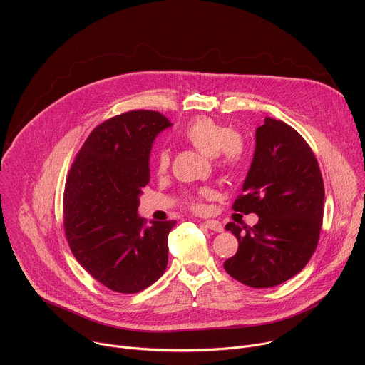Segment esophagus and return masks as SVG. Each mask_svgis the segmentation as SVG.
<instances>
[{
    "mask_svg": "<svg viewBox=\"0 0 365 365\" xmlns=\"http://www.w3.org/2000/svg\"><path fill=\"white\" fill-rule=\"evenodd\" d=\"M206 228H210L211 231H215V232H222L224 231V227L220 221H215V220H207L203 222Z\"/></svg>",
    "mask_w": 365,
    "mask_h": 365,
    "instance_id": "obj_1",
    "label": "esophagus"
}]
</instances>
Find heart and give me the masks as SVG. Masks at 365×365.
Returning a JSON list of instances; mask_svg holds the SVG:
<instances>
[{
    "mask_svg": "<svg viewBox=\"0 0 365 365\" xmlns=\"http://www.w3.org/2000/svg\"><path fill=\"white\" fill-rule=\"evenodd\" d=\"M180 138L202 151L210 158L220 155L221 166L227 170L238 169L244 162V145L237 133L210 117H196L189 121L179 133ZM155 170L163 173L169 166V153L162 150L155 155ZM215 189L205 186L186 196V205L190 210L200 212L205 210V202L214 199Z\"/></svg>",
    "mask_w": 365,
    "mask_h": 365,
    "instance_id": "1",
    "label": "heart"
}]
</instances>
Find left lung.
I'll return each instance as SVG.
<instances>
[{"label":"left lung","instance_id":"8db88e82","mask_svg":"<svg viewBox=\"0 0 365 365\" xmlns=\"http://www.w3.org/2000/svg\"><path fill=\"white\" fill-rule=\"evenodd\" d=\"M325 189L314 151L283 121L266 117L255 130L254 158L232 210L257 214L254 227L225 225L238 251L225 272L250 287H273L296 276L315 252Z\"/></svg>","mask_w":365,"mask_h":365}]
</instances>
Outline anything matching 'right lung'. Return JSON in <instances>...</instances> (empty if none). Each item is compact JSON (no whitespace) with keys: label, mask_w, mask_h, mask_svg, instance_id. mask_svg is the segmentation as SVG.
Returning <instances> with one entry per match:
<instances>
[{"label":"right lung","mask_w":365,"mask_h":365,"mask_svg":"<svg viewBox=\"0 0 365 365\" xmlns=\"http://www.w3.org/2000/svg\"><path fill=\"white\" fill-rule=\"evenodd\" d=\"M172 123L155 111H128L92 130L65 185L63 224L79 264L118 293H138L159 280L176 221L138 217L150 180L151 144Z\"/></svg>","instance_id":"1"}]
</instances>
